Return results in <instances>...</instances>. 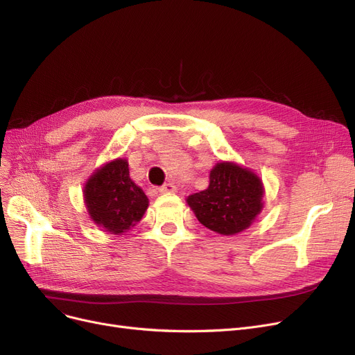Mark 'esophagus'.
I'll return each instance as SVG.
<instances>
[{"mask_svg":"<svg viewBox=\"0 0 355 355\" xmlns=\"http://www.w3.org/2000/svg\"><path fill=\"white\" fill-rule=\"evenodd\" d=\"M158 190H159V193H174L177 190V187L171 182H166V184H164V186H161Z\"/></svg>","mask_w":355,"mask_h":355,"instance_id":"34e87169","label":"esophagus"}]
</instances>
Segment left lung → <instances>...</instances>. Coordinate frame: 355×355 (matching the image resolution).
I'll list each match as a JSON object with an SVG mask.
<instances>
[{
	"label": "left lung",
	"mask_w": 355,
	"mask_h": 355,
	"mask_svg": "<svg viewBox=\"0 0 355 355\" xmlns=\"http://www.w3.org/2000/svg\"><path fill=\"white\" fill-rule=\"evenodd\" d=\"M263 184L254 173L220 162L211 169L207 190L190 196L187 202L203 226L222 235H235L263 209Z\"/></svg>",
	"instance_id": "left-lung-1"
}]
</instances>
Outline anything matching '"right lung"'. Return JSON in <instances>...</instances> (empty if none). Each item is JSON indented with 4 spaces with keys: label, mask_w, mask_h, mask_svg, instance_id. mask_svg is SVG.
Returning a JSON list of instances; mask_svg holds the SVG:
<instances>
[{
    "label": "right lung",
    "mask_w": 355,
    "mask_h": 355,
    "mask_svg": "<svg viewBox=\"0 0 355 355\" xmlns=\"http://www.w3.org/2000/svg\"><path fill=\"white\" fill-rule=\"evenodd\" d=\"M85 203L91 219L104 232L120 235L142 219L148 197L129 177L125 159L104 165L85 186Z\"/></svg>",
    "instance_id": "1"
}]
</instances>
